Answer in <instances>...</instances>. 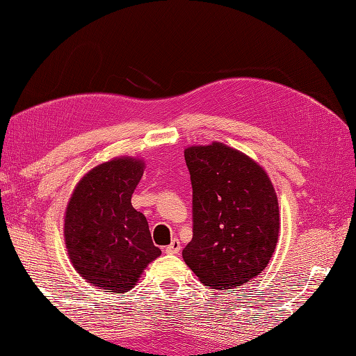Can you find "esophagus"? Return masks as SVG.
I'll return each mask as SVG.
<instances>
[{"label":"esophagus","mask_w":356,"mask_h":356,"mask_svg":"<svg viewBox=\"0 0 356 356\" xmlns=\"http://www.w3.org/2000/svg\"><path fill=\"white\" fill-rule=\"evenodd\" d=\"M163 252L168 253V254H177V253L180 252V242H179V239L174 238V239L171 241L170 245L165 247Z\"/></svg>","instance_id":"obj_1"}]
</instances>
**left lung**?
<instances>
[{
	"mask_svg": "<svg viewBox=\"0 0 356 356\" xmlns=\"http://www.w3.org/2000/svg\"><path fill=\"white\" fill-rule=\"evenodd\" d=\"M193 239L182 256L205 287L228 290L267 267L280 234L275 188L259 165L214 142L185 149Z\"/></svg>",
	"mask_w": 356,
	"mask_h": 356,
	"instance_id": "1",
	"label": "left lung"
}]
</instances>
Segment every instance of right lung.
I'll list each match as a JSON object with an SVG mask.
<instances>
[{
  "instance_id": "add662e5",
  "label": "right lung",
  "mask_w": 356,
  "mask_h": 356,
  "mask_svg": "<svg viewBox=\"0 0 356 356\" xmlns=\"http://www.w3.org/2000/svg\"><path fill=\"white\" fill-rule=\"evenodd\" d=\"M143 163L114 159L90 170L75 186L65 218V241L75 270L104 290L124 293L160 256L146 218L131 197Z\"/></svg>"
}]
</instances>
